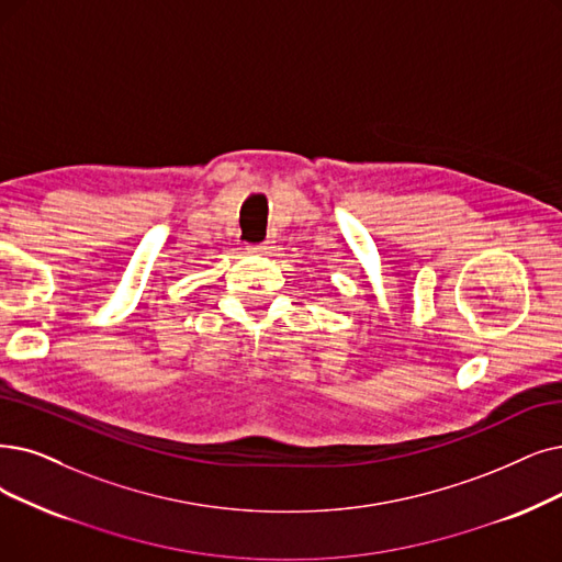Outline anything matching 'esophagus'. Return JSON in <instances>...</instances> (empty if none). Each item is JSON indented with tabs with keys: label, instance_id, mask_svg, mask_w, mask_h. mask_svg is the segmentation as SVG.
Masks as SVG:
<instances>
[{
	"label": "esophagus",
	"instance_id": "34e87169",
	"mask_svg": "<svg viewBox=\"0 0 562 562\" xmlns=\"http://www.w3.org/2000/svg\"><path fill=\"white\" fill-rule=\"evenodd\" d=\"M251 251H254V254H269V251H272V241L267 239V241L254 244V246H251Z\"/></svg>",
	"mask_w": 562,
	"mask_h": 562
}]
</instances>
